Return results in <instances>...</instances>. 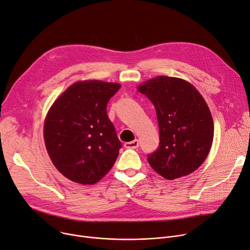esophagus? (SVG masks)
Here are the masks:
<instances>
[{
    "label": "esophagus",
    "instance_id": "obj_1",
    "mask_svg": "<svg viewBox=\"0 0 250 250\" xmlns=\"http://www.w3.org/2000/svg\"><path fill=\"white\" fill-rule=\"evenodd\" d=\"M139 146H140V142L138 140L125 144V147H126V148H137V147H139Z\"/></svg>",
    "mask_w": 250,
    "mask_h": 250
}]
</instances>
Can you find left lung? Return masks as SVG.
I'll list each match as a JSON object with an SVG mask.
<instances>
[{
    "label": "left lung",
    "instance_id": "1",
    "mask_svg": "<svg viewBox=\"0 0 250 250\" xmlns=\"http://www.w3.org/2000/svg\"><path fill=\"white\" fill-rule=\"evenodd\" d=\"M138 89L157 112L160 144L147 155L151 167L168 180L197 170L207 158L214 136L212 115L202 95L189 82L163 75Z\"/></svg>",
    "mask_w": 250,
    "mask_h": 250
}]
</instances>
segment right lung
<instances>
[{
    "mask_svg": "<svg viewBox=\"0 0 250 250\" xmlns=\"http://www.w3.org/2000/svg\"><path fill=\"white\" fill-rule=\"evenodd\" d=\"M119 83L79 81L50 108L44 140L50 159L67 179L83 185L97 183L111 169L123 146L106 112Z\"/></svg>",
    "mask_w": 250,
    "mask_h": 250,
    "instance_id": "1",
    "label": "right lung"
}]
</instances>
